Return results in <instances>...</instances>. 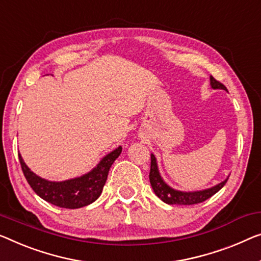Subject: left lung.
Listing matches in <instances>:
<instances>
[{
    "label": "left lung",
    "instance_id": "1",
    "mask_svg": "<svg viewBox=\"0 0 261 261\" xmlns=\"http://www.w3.org/2000/svg\"><path fill=\"white\" fill-rule=\"evenodd\" d=\"M210 82H211V87L213 89H223V90H227L224 84L218 82L216 79L210 77ZM150 182L152 186L155 196L164 201L166 204L170 205H193L203 203L206 199L211 198L213 194H216L223 186L226 184L228 178H226L224 181L219 182V184L213 186V188L203 190V191H194V192H182L174 190L166 184L161 177L159 173L157 161H155L154 154H151V168H150Z\"/></svg>",
    "mask_w": 261,
    "mask_h": 261
}]
</instances>
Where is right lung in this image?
I'll return each mask as SVG.
<instances>
[{"mask_svg":"<svg viewBox=\"0 0 261 261\" xmlns=\"http://www.w3.org/2000/svg\"><path fill=\"white\" fill-rule=\"evenodd\" d=\"M122 152V146L108 153L95 169L83 176L64 181H50L35 174L18 153V159L27 181L37 196L48 203L63 208H80L95 201L100 196L108 179L109 170Z\"/></svg>","mask_w":261,"mask_h":261,"instance_id":"right-lung-1","label":"right lung"}]
</instances>
